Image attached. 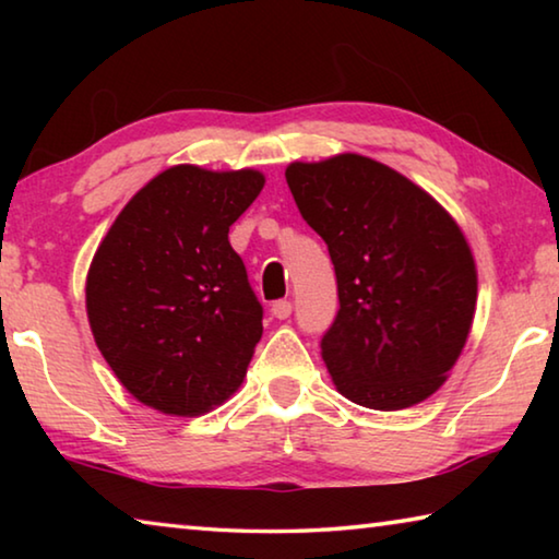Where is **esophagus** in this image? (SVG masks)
I'll return each mask as SVG.
<instances>
[{
    "mask_svg": "<svg viewBox=\"0 0 559 559\" xmlns=\"http://www.w3.org/2000/svg\"><path fill=\"white\" fill-rule=\"evenodd\" d=\"M271 313L276 316L278 320H286L290 313H293V302L290 300H273V306H271Z\"/></svg>",
    "mask_w": 559,
    "mask_h": 559,
    "instance_id": "obj_1",
    "label": "esophagus"
}]
</instances>
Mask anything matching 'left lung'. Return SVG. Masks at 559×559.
<instances>
[{
	"mask_svg": "<svg viewBox=\"0 0 559 559\" xmlns=\"http://www.w3.org/2000/svg\"><path fill=\"white\" fill-rule=\"evenodd\" d=\"M286 182L335 266L340 308L320 340L335 386L382 412L427 400L466 345L476 308V266L456 222L362 155L293 163Z\"/></svg>",
	"mask_w": 559,
	"mask_h": 559,
	"instance_id": "1",
	"label": "left lung"
}]
</instances>
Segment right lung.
Returning a JSON list of instances; mask_svg holds the SVG:
<instances>
[{"label":"right lung","instance_id":"obj_1","mask_svg":"<svg viewBox=\"0 0 559 559\" xmlns=\"http://www.w3.org/2000/svg\"><path fill=\"white\" fill-rule=\"evenodd\" d=\"M261 189L253 169L169 167L126 204L93 257V337L122 386L153 409L204 414L243 382L263 306L229 226Z\"/></svg>","mask_w":559,"mask_h":559}]
</instances>
